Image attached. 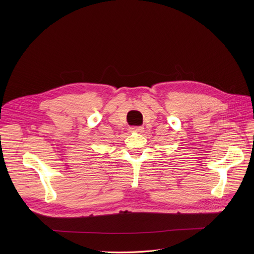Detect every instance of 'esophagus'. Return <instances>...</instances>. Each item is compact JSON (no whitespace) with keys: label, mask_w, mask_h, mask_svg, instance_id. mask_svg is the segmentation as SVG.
I'll list each match as a JSON object with an SVG mask.
<instances>
[{"label":"esophagus","mask_w":254,"mask_h":254,"mask_svg":"<svg viewBox=\"0 0 254 254\" xmlns=\"http://www.w3.org/2000/svg\"><path fill=\"white\" fill-rule=\"evenodd\" d=\"M129 130L131 132H143L144 130V127H129Z\"/></svg>","instance_id":"34e87169"}]
</instances>
